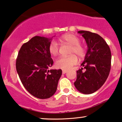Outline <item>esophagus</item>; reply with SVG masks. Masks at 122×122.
<instances>
[{
    "label": "esophagus",
    "mask_w": 122,
    "mask_h": 122,
    "mask_svg": "<svg viewBox=\"0 0 122 122\" xmlns=\"http://www.w3.org/2000/svg\"><path fill=\"white\" fill-rule=\"evenodd\" d=\"M67 72V70H63V71H62V73H63V74H66V73Z\"/></svg>",
    "instance_id": "34e87169"
}]
</instances>
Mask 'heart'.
I'll list each match as a JSON object with an SVG mask.
<instances>
[{
    "mask_svg": "<svg viewBox=\"0 0 122 122\" xmlns=\"http://www.w3.org/2000/svg\"><path fill=\"white\" fill-rule=\"evenodd\" d=\"M59 40L61 42L71 46L70 51V54L71 55L59 58L55 61V66L64 70H68L78 63V59L76 55L81 58L85 56V48L80 43V39L78 37L73 34H66L61 36ZM48 51L52 56H57L59 54V46L55 40H53L50 42Z\"/></svg>",
    "mask_w": 122,
    "mask_h": 122,
    "instance_id": "b5f03b06",
    "label": "heart"
}]
</instances>
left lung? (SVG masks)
Wrapping results in <instances>:
<instances>
[{"mask_svg": "<svg viewBox=\"0 0 122 122\" xmlns=\"http://www.w3.org/2000/svg\"><path fill=\"white\" fill-rule=\"evenodd\" d=\"M87 44V52L81 66L77 71L74 85L79 92L92 94L103 85L111 69V53L106 41L98 34L87 31H79Z\"/></svg>", "mask_w": 122, "mask_h": 122, "instance_id": "obj_1", "label": "left lung"}]
</instances>
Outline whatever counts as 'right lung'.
Returning a JSON list of instances; mask_svg holds the SVG:
<instances>
[{"mask_svg":"<svg viewBox=\"0 0 122 122\" xmlns=\"http://www.w3.org/2000/svg\"><path fill=\"white\" fill-rule=\"evenodd\" d=\"M51 39L35 36L25 43L19 51L16 68L24 88L39 99L55 94L61 70H48L53 60L48 51Z\"/></svg>","mask_w":122,"mask_h":122,"instance_id":"1","label":"right lung"}]
</instances>
